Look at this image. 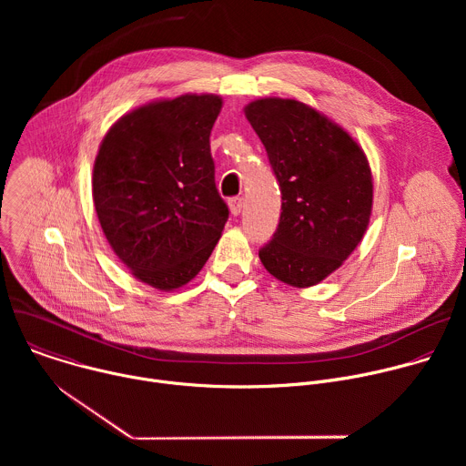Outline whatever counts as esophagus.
<instances>
[{
    "label": "esophagus",
    "instance_id": "obj_1",
    "mask_svg": "<svg viewBox=\"0 0 466 466\" xmlns=\"http://www.w3.org/2000/svg\"><path fill=\"white\" fill-rule=\"evenodd\" d=\"M228 207H230V212L234 216H239L241 210H243V198L241 197H230L228 198Z\"/></svg>",
    "mask_w": 466,
    "mask_h": 466
}]
</instances>
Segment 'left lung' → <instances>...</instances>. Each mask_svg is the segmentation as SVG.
Returning <instances> with one entry per match:
<instances>
[{"label":"left lung","instance_id":"left-lung-1","mask_svg":"<svg viewBox=\"0 0 466 466\" xmlns=\"http://www.w3.org/2000/svg\"><path fill=\"white\" fill-rule=\"evenodd\" d=\"M259 137L282 195L279 227L258 256L275 279L309 288L334 273L361 241L372 210L365 153L347 132L295 99L252 101Z\"/></svg>","mask_w":466,"mask_h":466}]
</instances>
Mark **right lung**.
<instances>
[{"label":"right lung","instance_id":"right-lung-1","mask_svg":"<svg viewBox=\"0 0 466 466\" xmlns=\"http://www.w3.org/2000/svg\"><path fill=\"white\" fill-rule=\"evenodd\" d=\"M218 96H180L123 116L94 164L101 228L137 279L157 289L187 284L228 219L216 186L210 132Z\"/></svg>","mask_w":466,"mask_h":466}]
</instances>
